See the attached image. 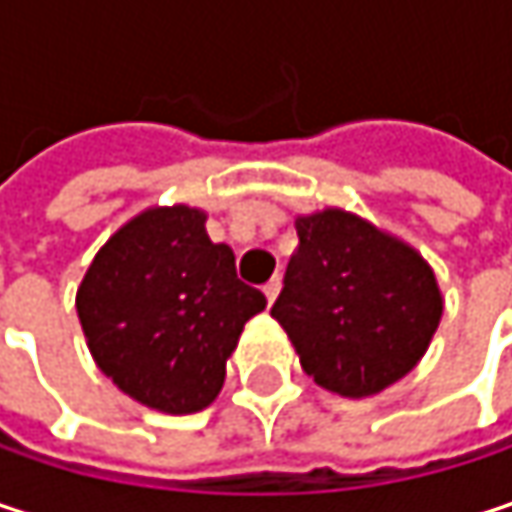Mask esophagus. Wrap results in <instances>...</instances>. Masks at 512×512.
Wrapping results in <instances>:
<instances>
[{"instance_id":"34e87169","label":"esophagus","mask_w":512,"mask_h":512,"mask_svg":"<svg viewBox=\"0 0 512 512\" xmlns=\"http://www.w3.org/2000/svg\"><path fill=\"white\" fill-rule=\"evenodd\" d=\"M263 293H266V299H269V305H272V302L278 299V293H281V275H278V272H275V275H272V278L266 281V287H263Z\"/></svg>"}]
</instances>
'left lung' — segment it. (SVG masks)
I'll return each instance as SVG.
<instances>
[{
    "label": "left lung",
    "instance_id": "1",
    "mask_svg": "<svg viewBox=\"0 0 512 512\" xmlns=\"http://www.w3.org/2000/svg\"><path fill=\"white\" fill-rule=\"evenodd\" d=\"M299 246L272 317L299 364L338 397H373L427 353L445 296L433 266L406 240L350 210L296 216Z\"/></svg>",
    "mask_w": 512,
    "mask_h": 512
}]
</instances>
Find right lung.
<instances>
[{
	"label": "right lung",
	"mask_w": 512,
	"mask_h": 512,
	"mask_svg": "<svg viewBox=\"0 0 512 512\" xmlns=\"http://www.w3.org/2000/svg\"><path fill=\"white\" fill-rule=\"evenodd\" d=\"M204 222L189 204L142 210L100 246L76 290L97 367L165 415H192L219 397L243 326L266 308Z\"/></svg>",
	"instance_id": "1"
}]
</instances>
